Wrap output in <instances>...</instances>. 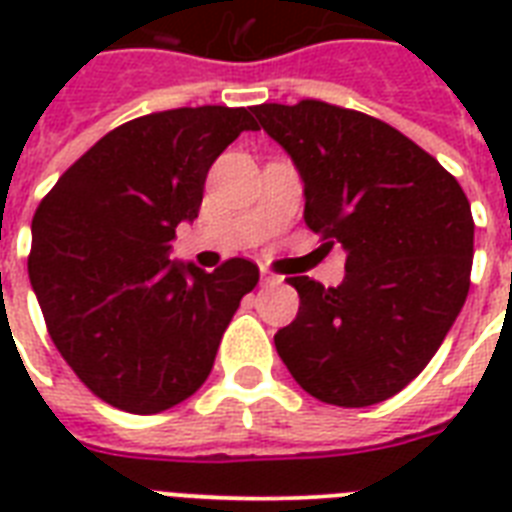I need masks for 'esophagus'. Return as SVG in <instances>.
Wrapping results in <instances>:
<instances>
[{"label":"esophagus","mask_w":512,"mask_h":512,"mask_svg":"<svg viewBox=\"0 0 512 512\" xmlns=\"http://www.w3.org/2000/svg\"><path fill=\"white\" fill-rule=\"evenodd\" d=\"M260 284H263V287H279L281 279H279V276H273V273L263 271V273H260Z\"/></svg>","instance_id":"obj_1"}]
</instances>
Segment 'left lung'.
Here are the masks:
<instances>
[{
	"mask_svg": "<svg viewBox=\"0 0 512 512\" xmlns=\"http://www.w3.org/2000/svg\"><path fill=\"white\" fill-rule=\"evenodd\" d=\"M303 180L305 223L342 247L345 279H287L300 311L273 342L297 385L335 406H372L428 366L470 289L473 215L417 143L374 116L300 100L255 106Z\"/></svg>",
	"mask_w": 512,
	"mask_h": 512,
	"instance_id": "8db88e82",
	"label": "left lung"
}]
</instances>
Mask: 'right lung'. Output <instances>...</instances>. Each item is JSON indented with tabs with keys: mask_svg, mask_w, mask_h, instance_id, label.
I'll return each instance as SVG.
<instances>
[{
	"mask_svg": "<svg viewBox=\"0 0 512 512\" xmlns=\"http://www.w3.org/2000/svg\"><path fill=\"white\" fill-rule=\"evenodd\" d=\"M244 130L247 108L140 116L68 167L31 223L28 279L60 356L106 404L156 414L193 396L241 297L260 279L233 257L212 273L172 260L180 223Z\"/></svg>",
	"mask_w": 512,
	"mask_h": 512,
	"instance_id": "right-lung-1",
	"label": "right lung"
}]
</instances>
